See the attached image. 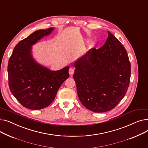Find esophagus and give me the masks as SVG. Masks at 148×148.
Segmentation results:
<instances>
[{"label": "esophagus", "instance_id": "1", "mask_svg": "<svg viewBox=\"0 0 148 148\" xmlns=\"http://www.w3.org/2000/svg\"><path fill=\"white\" fill-rule=\"evenodd\" d=\"M74 73V68L73 67H71L69 69V74L72 75Z\"/></svg>", "mask_w": 148, "mask_h": 148}]
</instances>
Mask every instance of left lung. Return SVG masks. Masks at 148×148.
Listing matches in <instances>:
<instances>
[{
  "instance_id": "obj_1",
  "label": "left lung",
  "mask_w": 148,
  "mask_h": 148,
  "mask_svg": "<svg viewBox=\"0 0 148 148\" xmlns=\"http://www.w3.org/2000/svg\"><path fill=\"white\" fill-rule=\"evenodd\" d=\"M74 79L82 104L97 113L112 110L125 95L131 64L126 49L109 31L105 44L75 62Z\"/></svg>"
}]
</instances>
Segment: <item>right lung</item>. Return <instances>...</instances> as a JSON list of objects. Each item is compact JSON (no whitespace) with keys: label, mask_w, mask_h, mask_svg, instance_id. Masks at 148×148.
<instances>
[{"label":"right lung","mask_w":148,"mask_h":148,"mask_svg":"<svg viewBox=\"0 0 148 148\" xmlns=\"http://www.w3.org/2000/svg\"><path fill=\"white\" fill-rule=\"evenodd\" d=\"M53 28L35 31L14 47L8 65L9 87L12 94L26 108L40 110L49 106L57 92L69 77V66L59 71H50L35 62L31 46Z\"/></svg>","instance_id":"add662e5"}]
</instances>
